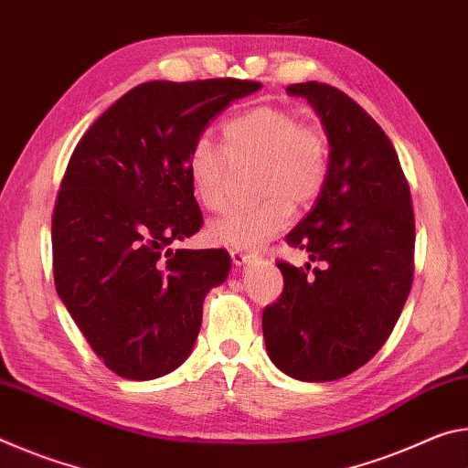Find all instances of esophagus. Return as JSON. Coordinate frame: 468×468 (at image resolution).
I'll return each instance as SVG.
<instances>
[{
    "instance_id": "1",
    "label": "esophagus",
    "mask_w": 468,
    "mask_h": 468,
    "mask_svg": "<svg viewBox=\"0 0 468 468\" xmlns=\"http://www.w3.org/2000/svg\"><path fill=\"white\" fill-rule=\"evenodd\" d=\"M251 258H253V256H251V253H250V251H241V250H231V260H233V264H235V266L248 264Z\"/></svg>"
}]
</instances>
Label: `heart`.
<instances>
[{
  "label": "heart",
  "instance_id": "1",
  "mask_svg": "<svg viewBox=\"0 0 468 468\" xmlns=\"http://www.w3.org/2000/svg\"><path fill=\"white\" fill-rule=\"evenodd\" d=\"M256 200L239 206L210 227L212 241L251 250L289 225L292 204L318 200L328 181L330 150L320 130L279 107L245 111L223 123V148L206 136L187 153V176L196 200L208 212L231 202L236 171L250 169Z\"/></svg>",
  "mask_w": 468,
  "mask_h": 468
}]
</instances>
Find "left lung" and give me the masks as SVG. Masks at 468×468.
Returning <instances> with one entry per match:
<instances>
[{"label":"left lung","instance_id":"8db88e82","mask_svg":"<svg viewBox=\"0 0 468 468\" xmlns=\"http://www.w3.org/2000/svg\"><path fill=\"white\" fill-rule=\"evenodd\" d=\"M320 115L328 181L287 235L312 268L279 260L284 287L262 330L274 366L303 382L340 379L374 357L405 307L415 271V215L390 138L359 102L324 82L289 84Z\"/></svg>","mask_w":468,"mask_h":468}]
</instances>
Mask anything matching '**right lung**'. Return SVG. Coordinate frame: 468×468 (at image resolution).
Listing matches in <instances>:
<instances>
[{
	"mask_svg": "<svg viewBox=\"0 0 468 468\" xmlns=\"http://www.w3.org/2000/svg\"><path fill=\"white\" fill-rule=\"evenodd\" d=\"M258 89L239 78L138 84L69 156L51 218L55 289L117 376L161 378L192 353L206 292L231 258L169 248L204 223L187 153L210 120Z\"/></svg>",
	"mask_w": 468,
	"mask_h": 468,
	"instance_id": "add662e5",
	"label": "right lung"
}]
</instances>
